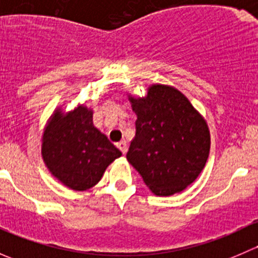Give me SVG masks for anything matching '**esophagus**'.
Segmentation results:
<instances>
[{
	"label": "esophagus",
	"mask_w": 258,
	"mask_h": 258,
	"mask_svg": "<svg viewBox=\"0 0 258 258\" xmlns=\"http://www.w3.org/2000/svg\"><path fill=\"white\" fill-rule=\"evenodd\" d=\"M117 147H118L119 150H121V152L123 153V155L127 152V144H126V141H124V140L119 141L118 144H117Z\"/></svg>",
	"instance_id": "obj_1"
}]
</instances>
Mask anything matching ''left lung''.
Wrapping results in <instances>:
<instances>
[{
	"label": "left lung",
	"mask_w": 258,
	"mask_h": 258,
	"mask_svg": "<svg viewBox=\"0 0 258 258\" xmlns=\"http://www.w3.org/2000/svg\"><path fill=\"white\" fill-rule=\"evenodd\" d=\"M127 97L137 114L127 161L156 196L179 194L196 181L207 162V121L173 86L152 83L142 97Z\"/></svg>",
	"instance_id": "8db88e82"
}]
</instances>
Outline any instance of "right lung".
I'll use <instances>...</instances> for the list:
<instances>
[{"instance_id": "obj_1", "label": "right lung", "mask_w": 258, "mask_h": 258, "mask_svg": "<svg viewBox=\"0 0 258 258\" xmlns=\"http://www.w3.org/2000/svg\"><path fill=\"white\" fill-rule=\"evenodd\" d=\"M41 156L48 172L74 191L97 184L106 168L122 152L93 124V111L77 105L64 112L57 107L45 124Z\"/></svg>"}]
</instances>
